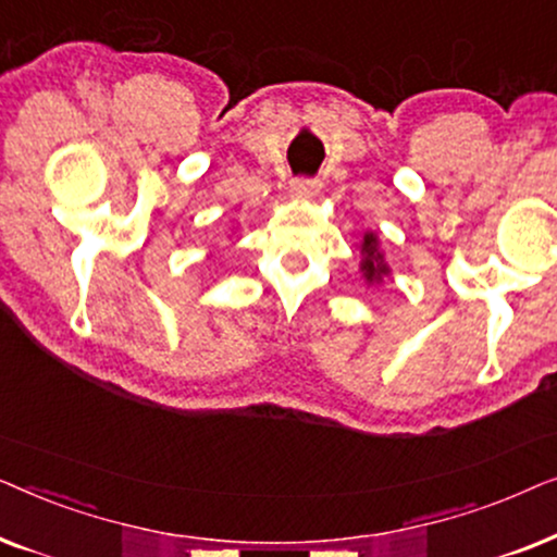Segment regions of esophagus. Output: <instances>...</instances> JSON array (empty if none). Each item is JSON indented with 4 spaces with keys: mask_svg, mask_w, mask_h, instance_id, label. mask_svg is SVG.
<instances>
[{
    "mask_svg": "<svg viewBox=\"0 0 557 557\" xmlns=\"http://www.w3.org/2000/svg\"><path fill=\"white\" fill-rule=\"evenodd\" d=\"M319 189H322V182L311 177H299L292 182V197H296V200H311Z\"/></svg>",
    "mask_w": 557,
    "mask_h": 557,
    "instance_id": "1",
    "label": "esophagus"
}]
</instances>
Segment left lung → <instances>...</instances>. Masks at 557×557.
<instances>
[{
  "label": "left lung",
  "mask_w": 557,
  "mask_h": 557,
  "mask_svg": "<svg viewBox=\"0 0 557 557\" xmlns=\"http://www.w3.org/2000/svg\"><path fill=\"white\" fill-rule=\"evenodd\" d=\"M360 253H362L360 269H362L364 278H368L370 284H372V281H383L385 273H391L383 253H380V240H377L375 233H364Z\"/></svg>",
  "instance_id": "8db88e82"
}]
</instances>
